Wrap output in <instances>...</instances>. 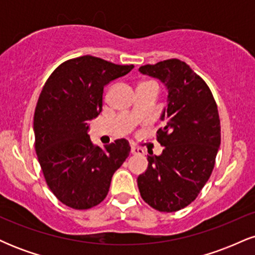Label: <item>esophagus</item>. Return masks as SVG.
<instances>
[{"label":"esophagus","instance_id":"34e87169","mask_svg":"<svg viewBox=\"0 0 255 255\" xmlns=\"http://www.w3.org/2000/svg\"><path fill=\"white\" fill-rule=\"evenodd\" d=\"M130 153L131 154H142L144 153V151H142L140 147H137V146H135V145H131L130 146Z\"/></svg>","mask_w":255,"mask_h":255}]
</instances>
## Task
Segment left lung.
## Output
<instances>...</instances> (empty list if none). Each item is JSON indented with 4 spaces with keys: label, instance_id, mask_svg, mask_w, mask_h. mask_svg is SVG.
I'll return each instance as SVG.
<instances>
[{
    "label": "left lung",
    "instance_id": "8db88e82",
    "mask_svg": "<svg viewBox=\"0 0 255 255\" xmlns=\"http://www.w3.org/2000/svg\"><path fill=\"white\" fill-rule=\"evenodd\" d=\"M139 72L165 85L168 104L160 115L164 127L157 130L164 150L147 156L137 187L151 207L175 212L194 201L211 176L221 145L217 104L207 84L177 58L141 66Z\"/></svg>",
    "mask_w": 255,
    "mask_h": 255
}]
</instances>
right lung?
I'll return each instance as SVG.
<instances>
[{"label": "right lung", "mask_w": 255, "mask_h": 255, "mask_svg": "<svg viewBox=\"0 0 255 255\" xmlns=\"http://www.w3.org/2000/svg\"><path fill=\"white\" fill-rule=\"evenodd\" d=\"M133 68L86 55L60 64L43 86L34 110V147L46 184L66 206L101 204L114 172L129 156L126 139L104 148L93 145L87 122L101 114L105 85Z\"/></svg>", "instance_id": "1"}]
</instances>
